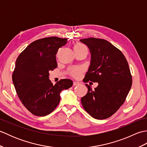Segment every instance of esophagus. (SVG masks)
Wrapping results in <instances>:
<instances>
[{
	"instance_id": "34e87169",
	"label": "esophagus",
	"mask_w": 147,
	"mask_h": 147,
	"mask_svg": "<svg viewBox=\"0 0 147 147\" xmlns=\"http://www.w3.org/2000/svg\"><path fill=\"white\" fill-rule=\"evenodd\" d=\"M78 85H79L78 82H73V86H76Z\"/></svg>"
}]
</instances>
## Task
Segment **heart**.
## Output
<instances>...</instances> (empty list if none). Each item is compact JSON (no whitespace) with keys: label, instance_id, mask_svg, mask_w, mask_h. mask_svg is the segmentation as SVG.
I'll list each match as a JSON object with an SVG mask.
<instances>
[{"label":"heart","instance_id":"1","mask_svg":"<svg viewBox=\"0 0 147 147\" xmlns=\"http://www.w3.org/2000/svg\"><path fill=\"white\" fill-rule=\"evenodd\" d=\"M74 51L78 52V51H85L86 52H88V49H87V47L85 45L82 44V43H78L76 45H74ZM82 72V70L79 68H76V69H72L71 74V75H73L74 77H78L80 76V74Z\"/></svg>","mask_w":147,"mask_h":147}]
</instances>
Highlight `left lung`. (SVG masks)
<instances>
[{"label":"left lung","mask_w":147,"mask_h":147,"mask_svg":"<svg viewBox=\"0 0 147 147\" xmlns=\"http://www.w3.org/2000/svg\"><path fill=\"white\" fill-rule=\"evenodd\" d=\"M80 41L88 46L91 61L83 82H98L81 99L84 109L93 118L105 119L124 104L132 85L128 63L123 53L104 39L88 38ZM92 83V82H90Z\"/></svg>","instance_id":"obj_1"}]
</instances>
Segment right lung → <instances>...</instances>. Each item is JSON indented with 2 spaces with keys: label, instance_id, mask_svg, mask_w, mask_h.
<instances>
[{
  "label": "right lung",
  "instance_id": "right-lung-1",
  "mask_svg": "<svg viewBox=\"0 0 147 147\" xmlns=\"http://www.w3.org/2000/svg\"><path fill=\"white\" fill-rule=\"evenodd\" d=\"M67 38L51 36L31 43L16 61L12 82L18 97L36 116L51 114L60 102L62 90L73 85L72 80H61L53 85L49 71L57 67L55 55Z\"/></svg>",
  "mask_w": 147,
  "mask_h": 147
}]
</instances>
